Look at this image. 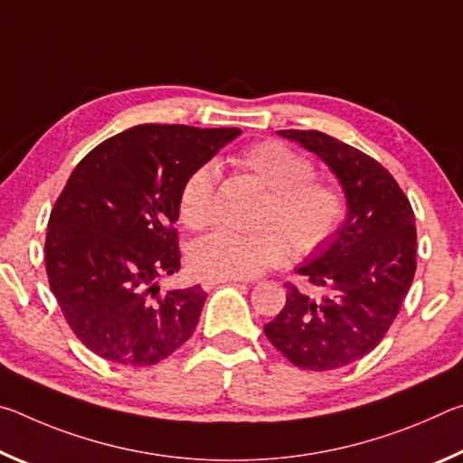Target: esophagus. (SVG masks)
Segmentation results:
<instances>
[{"instance_id":"1","label":"esophagus","mask_w":463,"mask_h":463,"mask_svg":"<svg viewBox=\"0 0 463 463\" xmlns=\"http://www.w3.org/2000/svg\"><path fill=\"white\" fill-rule=\"evenodd\" d=\"M231 281H239V279H229V278H206L202 281L203 289H213L221 284H231Z\"/></svg>"}]
</instances>
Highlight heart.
<instances>
[{
  "mask_svg": "<svg viewBox=\"0 0 463 463\" xmlns=\"http://www.w3.org/2000/svg\"><path fill=\"white\" fill-rule=\"evenodd\" d=\"M234 163L269 190L260 224L271 229L250 234L221 229L200 239L190 250V263L202 276L253 278L288 260V238L298 255H312L339 232L347 218V195L341 185L317 177L307 155L268 138L242 148ZM214 185L213 163L187 174L177 195V213L185 226L203 229L213 222Z\"/></svg>",
  "mask_w": 463,
  "mask_h": 463,
  "instance_id": "heart-1",
  "label": "heart"
}]
</instances>
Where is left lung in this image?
Listing matches in <instances>:
<instances>
[{"instance_id":"8db88e82","label":"left lung","mask_w":463,"mask_h":463,"mask_svg":"<svg viewBox=\"0 0 463 463\" xmlns=\"http://www.w3.org/2000/svg\"><path fill=\"white\" fill-rule=\"evenodd\" d=\"M317 153L347 195V218L331 245L298 269L310 289L284 284L286 307L263 326L296 367L336 370L378 345L417 271V226L406 194L386 167L318 130H279Z\"/></svg>"}]
</instances>
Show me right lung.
I'll list each match as a JSON object with an SVG mask.
<instances>
[{
	"label": "right lung",
	"mask_w": 463,
	"mask_h": 463,
	"mask_svg": "<svg viewBox=\"0 0 463 463\" xmlns=\"http://www.w3.org/2000/svg\"><path fill=\"white\" fill-rule=\"evenodd\" d=\"M239 128L140 124L77 163L44 241L49 286L77 339L120 365H153L190 339L206 292H161L179 271L177 195Z\"/></svg>",
	"instance_id": "add662e5"
}]
</instances>
